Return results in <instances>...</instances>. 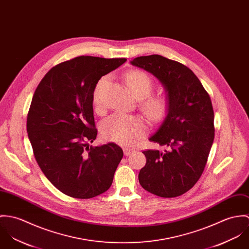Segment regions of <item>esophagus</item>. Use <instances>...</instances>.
Listing matches in <instances>:
<instances>
[{"label": "esophagus", "instance_id": "1", "mask_svg": "<svg viewBox=\"0 0 249 249\" xmlns=\"http://www.w3.org/2000/svg\"><path fill=\"white\" fill-rule=\"evenodd\" d=\"M123 151H124V155L127 156V157L130 156V155H132V154L135 152V150H134V149H131V148H124Z\"/></svg>", "mask_w": 249, "mask_h": 249}]
</instances>
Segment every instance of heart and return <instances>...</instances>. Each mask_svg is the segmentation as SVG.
Returning <instances> with one entry per match:
<instances>
[{
    "label": "heart",
    "mask_w": 249,
    "mask_h": 249,
    "mask_svg": "<svg viewBox=\"0 0 249 249\" xmlns=\"http://www.w3.org/2000/svg\"><path fill=\"white\" fill-rule=\"evenodd\" d=\"M107 81L108 76L101 77L93 89L92 101L96 111L102 110L101 92ZM126 82L135 96L140 99V109L150 120L159 122L165 117L170 106L169 97L164 93L151 94L155 82L149 74L138 70L131 71L126 74ZM101 129L107 139L124 146L135 144L147 133V126L142 118L122 112H114L105 119Z\"/></svg>",
    "instance_id": "b5f03b06"
}]
</instances>
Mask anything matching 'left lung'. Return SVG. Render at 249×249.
Here are the masks:
<instances>
[{"label": "left lung", "mask_w": 249, "mask_h": 249, "mask_svg": "<svg viewBox=\"0 0 249 249\" xmlns=\"http://www.w3.org/2000/svg\"><path fill=\"white\" fill-rule=\"evenodd\" d=\"M132 65L154 74L168 92L165 119L150 141L169 151L146 150L138 180L148 192L175 197L189 191L205 168L215 137L214 111L208 92L193 71L163 56H140Z\"/></svg>", "instance_id": "1"}]
</instances>
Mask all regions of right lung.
<instances>
[{"label": "right lung", "instance_id": "right-lung-1", "mask_svg": "<svg viewBox=\"0 0 249 249\" xmlns=\"http://www.w3.org/2000/svg\"><path fill=\"white\" fill-rule=\"evenodd\" d=\"M126 58L78 56L53 67L38 85L27 130L35 160L62 193L90 198L106 192L123 158L115 143L92 147L97 136L92 93Z\"/></svg>", "mask_w": 249, "mask_h": 249}]
</instances>
